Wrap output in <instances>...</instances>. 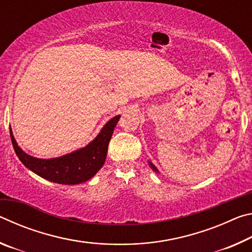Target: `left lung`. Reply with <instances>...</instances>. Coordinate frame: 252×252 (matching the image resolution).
I'll use <instances>...</instances> for the list:
<instances>
[{"mask_svg": "<svg viewBox=\"0 0 252 252\" xmlns=\"http://www.w3.org/2000/svg\"><path fill=\"white\" fill-rule=\"evenodd\" d=\"M150 165H151V168H152L153 170H155V171H157V172H158V170H157V168L155 167V165H153V164L151 163V162H150Z\"/></svg>", "mask_w": 252, "mask_h": 252, "instance_id": "left-lung-1", "label": "left lung"}]
</instances>
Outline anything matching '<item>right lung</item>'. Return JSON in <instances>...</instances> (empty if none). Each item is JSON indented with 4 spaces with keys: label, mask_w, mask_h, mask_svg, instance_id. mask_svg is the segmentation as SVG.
<instances>
[{
    "label": "right lung",
    "mask_w": 252,
    "mask_h": 252,
    "mask_svg": "<svg viewBox=\"0 0 252 252\" xmlns=\"http://www.w3.org/2000/svg\"><path fill=\"white\" fill-rule=\"evenodd\" d=\"M120 116L106 123L100 134L83 149L54 159H37L21 150L10 129L14 151L21 162L37 176L60 185H78L91 179L103 165L114 126Z\"/></svg>",
    "instance_id": "1"
}]
</instances>
